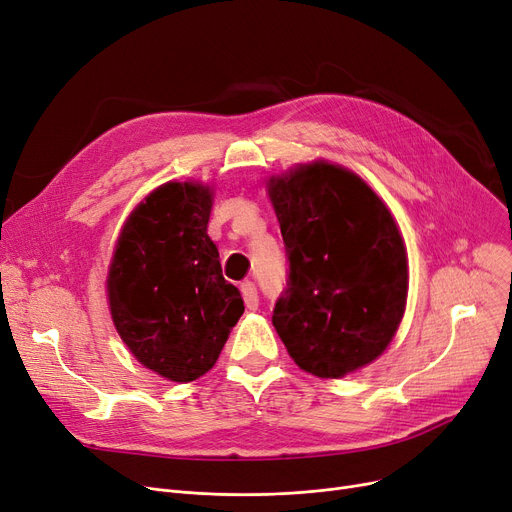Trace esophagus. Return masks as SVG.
I'll use <instances>...</instances> for the list:
<instances>
[{
	"label": "esophagus",
	"instance_id": "obj_1",
	"mask_svg": "<svg viewBox=\"0 0 512 512\" xmlns=\"http://www.w3.org/2000/svg\"><path fill=\"white\" fill-rule=\"evenodd\" d=\"M239 289H241V296H243V302H246V306L250 310H256L258 308V289H256L254 281H243L239 285Z\"/></svg>",
	"mask_w": 512,
	"mask_h": 512
}]
</instances>
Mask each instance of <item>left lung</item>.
Here are the masks:
<instances>
[{"label":"left lung","instance_id":"obj_1","mask_svg":"<svg viewBox=\"0 0 512 512\" xmlns=\"http://www.w3.org/2000/svg\"><path fill=\"white\" fill-rule=\"evenodd\" d=\"M289 271L273 325L316 377H344L392 342L408 294L400 231L350 170L312 162L269 181Z\"/></svg>","mask_w":512,"mask_h":512}]
</instances>
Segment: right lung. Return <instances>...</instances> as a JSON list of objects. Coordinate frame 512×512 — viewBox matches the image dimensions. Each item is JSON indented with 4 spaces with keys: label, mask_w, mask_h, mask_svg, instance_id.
Masks as SVG:
<instances>
[{
    "label": "right lung",
    "mask_w": 512,
    "mask_h": 512,
    "mask_svg": "<svg viewBox=\"0 0 512 512\" xmlns=\"http://www.w3.org/2000/svg\"><path fill=\"white\" fill-rule=\"evenodd\" d=\"M212 193L166 183L141 202L118 237L108 273L116 331L154 373L187 383L208 373L239 316V289L223 277L208 237Z\"/></svg>",
    "instance_id": "add662e5"
}]
</instances>
